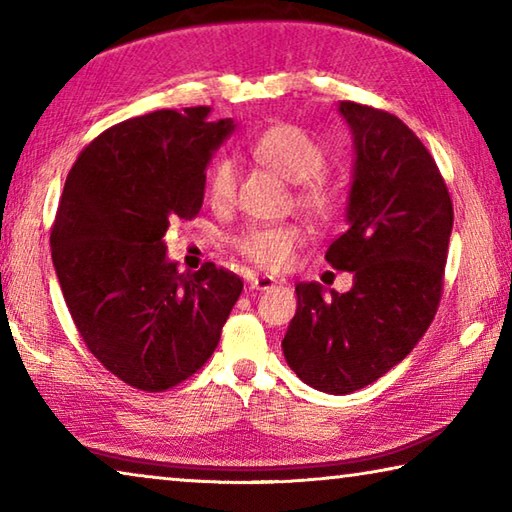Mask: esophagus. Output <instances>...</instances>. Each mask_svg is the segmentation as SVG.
Listing matches in <instances>:
<instances>
[{"label": "esophagus", "mask_w": 512, "mask_h": 512, "mask_svg": "<svg viewBox=\"0 0 512 512\" xmlns=\"http://www.w3.org/2000/svg\"><path fill=\"white\" fill-rule=\"evenodd\" d=\"M275 284H277V280L271 275H250L248 277V289H255V291H268V289H273Z\"/></svg>", "instance_id": "esophagus-1"}]
</instances>
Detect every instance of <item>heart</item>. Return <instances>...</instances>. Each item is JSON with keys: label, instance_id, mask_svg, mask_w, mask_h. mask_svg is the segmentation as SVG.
<instances>
[{"label": "heart", "instance_id": "1", "mask_svg": "<svg viewBox=\"0 0 512 512\" xmlns=\"http://www.w3.org/2000/svg\"><path fill=\"white\" fill-rule=\"evenodd\" d=\"M250 153L296 187V203L316 221H329L339 210V189L320 176L325 151L305 128L296 124H275L255 137ZM237 164L230 158L216 160L207 173V198L214 207L232 203L237 192ZM235 250L250 264L264 271H284L293 264L298 248L305 244V232L296 223L257 225L235 237Z\"/></svg>", "mask_w": 512, "mask_h": 512}]
</instances>
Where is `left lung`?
Wrapping results in <instances>:
<instances>
[{
	"label": "left lung",
	"instance_id": "left-lung-1",
	"mask_svg": "<svg viewBox=\"0 0 512 512\" xmlns=\"http://www.w3.org/2000/svg\"><path fill=\"white\" fill-rule=\"evenodd\" d=\"M354 135L348 230L325 259L352 271L348 293L296 284L284 334L289 368L316 391L348 395L397 366L427 332L443 296L454 207L418 135L391 112L341 101Z\"/></svg>",
	"mask_w": 512,
	"mask_h": 512
}]
</instances>
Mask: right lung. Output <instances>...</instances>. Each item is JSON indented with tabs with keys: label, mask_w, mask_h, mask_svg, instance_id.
Masks as SVG:
<instances>
[{
	"label": "right lung",
	"mask_w": 512,
	"mask_h": 512,
	"mask_svg": "<svg viewBox=\"0 0 512 512\" xmlns=\"http://www.w3.org/2000/svg\"><path fill=\"white\" fill-rule=\"evenodd\" d=\"M212 108L155 110L108 128L69 169L51 257L69 314L103 368L146 393L205 366L244 289L205 262L178 273L164 232L198 216L212 151L235 131Z\"/></svg>",
	"instance_id": "1"
}]
</instances>
